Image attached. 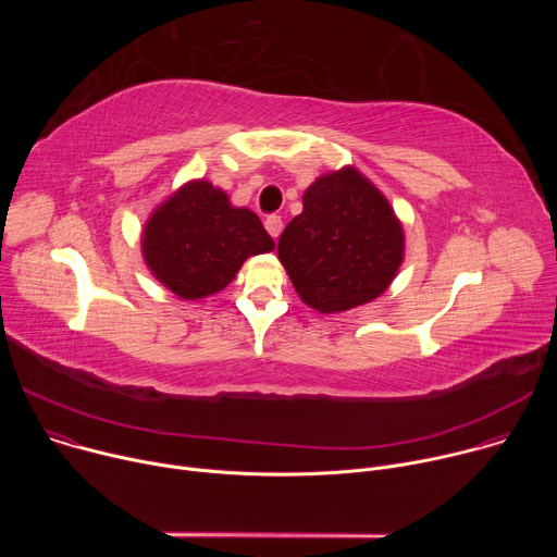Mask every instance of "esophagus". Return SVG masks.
Here are the masks:
<instances>
[{"label": "esophagus", "mask_w": 557, "mask_h": 557, "mask_svg": "<svg viewBox=\"0 0 557 557\" xmlns=\"http://www.w3.org/2000/svg\"><path fill=\"white\" fill-rule=\"evenodd\" d=\"M264 226H267V231L271 233V237H280V233H282V218L280 215H269L267 220H264Z\"/></svg>", "instance_id": "esophagus-1"}]
</instances>
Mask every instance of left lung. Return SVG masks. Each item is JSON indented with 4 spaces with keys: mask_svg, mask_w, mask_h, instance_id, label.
<instances>
[{
    "mask_svg": "<svg viewBox=\"0 0 557 557\" xmlns=\"http://www.w3.org/2000/svg\"><path fill=\"white\" fill-rule=\"evenodd\" d=\"M301 205L277 243L299 299L335 314L383 295L404 264L406 233L379 187L346 165L314 178Z\"/></svg>",
    "mask_w": 557,
    "mask_h": 557,
    "instance_id": "8db88e82",
    "label": "left lung"
}]
</instances>
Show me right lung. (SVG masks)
Instances as JSON below:
<instances>
[{
    "mask_svg": "<svg viewBox=\"0 0 557 557\" xmlns=\"http://www.w3.org/2000/svg\"><path fill=\"white\" fill-rule=\"evenodd\" d=\"M273 249L260 218L231 205L226 191L205 178L187 181L170 194L140 233L149 273L187 301L220 293L251 256Z\"/></svg>",
    "mask_w": 557,
    "mask_h": 557,
    "instance_id": "obj_1",
    "label": "right lung"
}]
</instances>
